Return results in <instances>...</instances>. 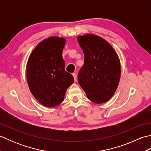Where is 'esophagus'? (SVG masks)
Here are the masks:
<instances>
[{
    "label": "esophagus",
    "mask_w": 151,
    "mask_h": 151,
    "mask_svg": "<svg viewBox=\"0 0 151 151\" xmlns=\"http://www.w3.org/2000/svg\"><path fill=\"white\" fill-rule=\"evenodd\" d=\"M73 76L74 77V79H75V81L76 82V81H77V76H76V73H73Z\"/></svg>",
    "instance_id": "esophagus-1"
}]
</instances>
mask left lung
<instances>
[{
  "instance_id": "left-lung-1",
  "label": "left lung",
  "mask_w": 151,
  "mask_h": 151,
  "mask_svg": "<svg viewBox=\"0 0 151 151\" xmlns=\"http://www.w3.org/2000/svg\"><path fill=\"white\" fill-rule=\"evenodd\" d=\"M77 40L84 54L78 82L89 100L104 103L113 97L119 83V58L111 45L97 35L86 34Z\"/></svg>"
}]
</instances>
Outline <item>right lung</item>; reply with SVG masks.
Returning a JSON list of instances; mask_svg holds the SVG:
<instances>
[{
	"mask_svg": "<svg viewBox=\"0 0 151 151\" xmlns=\"http://www.w3.org/2000/svg\"><path fill=\"white\" fill-rule=\"evenodd\" d=\"M66 43L64 37L52 36L37 44L27 64V79L30 91L46 107L62 103L67 89L74 78L65 70L62 51Z\"/></svg>",
	"mask_w": 151,
	"mask_h": 151,
	"instance_id": "add662e5",
	"label": "right lung"
}]
</instances>
